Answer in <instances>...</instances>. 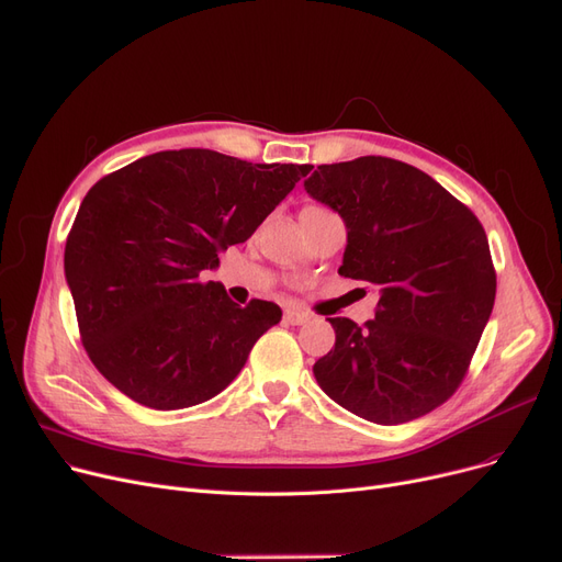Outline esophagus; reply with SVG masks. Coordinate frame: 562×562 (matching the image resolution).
<instances>
[{
  "label": "esophagus",
  "instance_id": "1",
  "mask_svg": "<svg viewBox=\"0 0 562 562\" xmlns=\"http://www.w3.org/2000/svg\"><path fill=\"white\" fill-rule=\"evenodd\" d=\"M283 321L288 325H304V323H308V313H304L300 308H285L283 311Z\"/></svg>",
  "mask_w": 562,
  "mask_h": 562
}]
</instances>
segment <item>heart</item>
Masks as SVG:
<instances>
[{
	"instance_id": "heart-1",
	"label": "heart",
	"mask_w": 562,
	"mask_h": 562,
	"mask_svg": "<svg viewBox=\"0 0 562 562\" xmlns=\"http://www.w3.org/2000/svg\"><path fill=\"white\" fill-rule=\"evenodd\" d=\"M304 210H323V207H313V205H311V207H304Z\"/></svg>"
}]
</instances>
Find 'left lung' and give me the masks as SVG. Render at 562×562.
<instances>
[{
	"label": "left lung",
	"mask_w": 562,
	"mask_h": 562,
	"mask_svg": "<svg viewBox=\"0 0 562 562\" xmlns=\"http://www.w3.org/2000/svg\"><path fill=\"white\" fill-rule=\"evenodd\" d=\"M304 189L346 223L339 274L380 293L362 327L327 318L336 341L313 364L318 385L375 424L431 413L463 383L496 300L482 223L434 177L387 156L318 166Z\"/></svg>",
	"instance_id": "left-lung-1"
}]
</instances>
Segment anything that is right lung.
<instances>
[{
  "label": "right lung",
  "mask_w": 562,
  "mask_h": 562,
  "mask_svg": "<svg viewBox=\"0 0 562 562\" xmlns=\"http://www.w3.org/2000/svg\"><path fill=\"white\" fill-rule=\"evenodd\" d=\"M311 168L175 149L89 189L64 272L82 346L108 383L154 411L195 406L233 383L281 308L239 306L203 272L249 239Z\"/></svg>",
  "instance_id": "1"
}]
</instances>
